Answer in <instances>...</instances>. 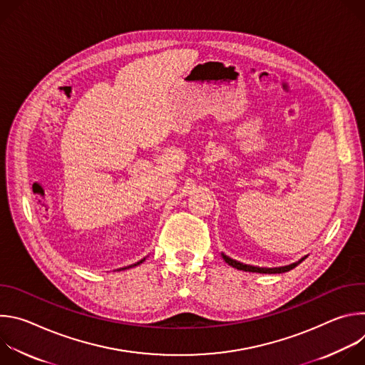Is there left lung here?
Instances as JSON below:
<instances>
[{
    "mask_svg": "<svg viewBox=\"0 0 365 365\" xmlns=\"http://www.w3.org/2000/svg\"><path fill=\"white\" fill-rule=\"evenodd\" d=\"M222 258L225 259V263H228L231 267H234V269H237V270H244V272H251V273H264V274H276V273H284V272H289V270H292V269H294L297 264H300L303 259L306 258V257H303L302 259H299L297 263H293V264H290V266H284V267H276V269H264V267H254V266H248V264H242V263H240V262H237V259H232V258H230L228 255H225V254H222Z\"/></svg>",
    "mask_w": 365,
    "mask_h": 365,
    "instance_id": "8db88e82",
    "label": "left lung"
}]
</instances>
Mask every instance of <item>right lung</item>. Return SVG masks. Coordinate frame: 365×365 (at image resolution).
Masks as SVG:
<instances>
[{"label":"right lung","mask_w":365,"mask_h":365,"mask_svg":"<svg viewBox=\"0 0 365 365\" xmlns=\"http://www.w3.org/2000/svg\"><path fill=\"white\" fill-rule=\"evenodd\" d=\"M140 263H143V259H141V262ZM140 263H137V264H140ZM137 264H134V266H137ZM125 269H128V267H125Z\"/></svg>","instance_id":"add662e5"}]
</instances>
